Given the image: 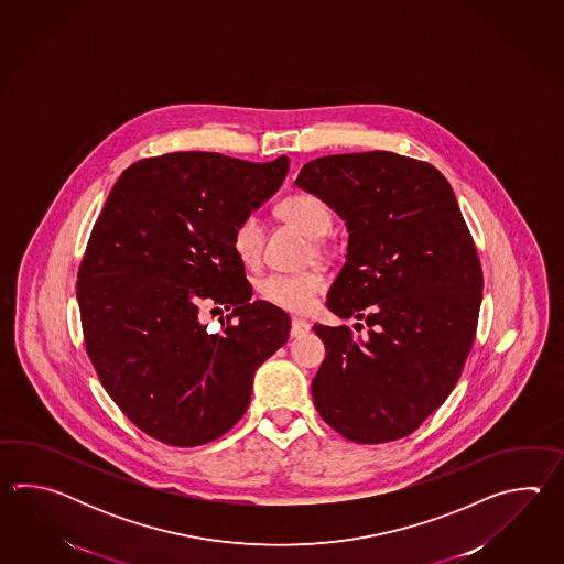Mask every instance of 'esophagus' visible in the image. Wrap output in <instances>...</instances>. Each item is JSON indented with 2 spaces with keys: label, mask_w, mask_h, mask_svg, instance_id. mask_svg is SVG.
<instances>
[{
  "label": "esophagus",
  "mask_w": 564,
  "mask_h": 564,
  "mask_svg": "<svg viewBox=\"0 0 564 564\" xmlns=\"http://www.w3.org/2000/svg\"><path fill=\"white\" fill-rule=\"evenodd\" d=\"M308 330H311V324L306 323V321L292 318V324H290V336L292 338H302V336L308 335Z\"/></svg>",
  "instance_id": "obj_1"
}]
</instances>
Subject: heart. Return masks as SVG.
<instances>
[{
	"mask_svg": "<svg viewBox=\"0 0 564 564\" xmlns=\"http://www.w3.org/2000/svg\"><path fill=\"white\" fill-rule=\"evenodd\" d=\"M276 216L314 240L312 241L314 252H323L318 238H323L333 226V216L318 197L308 193L290 195L276 205ZM262 240H264L262 224L258 221V217L248 216L243 217L234 229L231 243L243 264L256 265L262 256ZM324 288H326V280L323 274L316 270H308L299 274H272L264 278L260 284V292L264 294L268 302L276 304L280 308L304 314L314 308L316 299Z\"/></svg>",
	"mask_w": 564,
	"mask_h": 564,
	"instance_id": "1",
	"label": "heart"
}]
</instances>
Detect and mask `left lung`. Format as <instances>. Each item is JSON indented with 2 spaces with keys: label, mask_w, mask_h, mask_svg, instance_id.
I'll return each mask as SVG.
<instances>
[{
  "label": "left lung",
  "mask_w": 564,
  "mask_h": 564,
  "mask_svg": "<svg viewBox=\"0 0 564 564\" xmlns=\"http://www.w3.org/2000/svg\"><path fill=\"white\" fill-rule=\"evenodd\" d=\"M294 183L347 226L328 311L371 326L352 338L347 324H314L326 347L316 411L355 444L401 440L454 391L476 336L484 278L456 193L430 163L389 151L314 159Z\"/></svg>",
  "instance_id": "8db88e82"
}]
</instances>
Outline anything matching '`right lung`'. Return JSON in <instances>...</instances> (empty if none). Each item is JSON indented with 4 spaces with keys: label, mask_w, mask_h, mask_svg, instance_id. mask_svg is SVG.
Listing matches in <instances>:
<instances>
[{
    "label": "right lung",
    "mask_w": 564,
    "mask_h": 564,
    "mask_svg": "<svg viewBox=\"0 0 564 564\" xmlns=\"http://www.w3.org/2000/svg\"><path fill=\"white\" fill-rule=\"evenodd\" d=\"M286 155L250 163L171 153L122 171L78 272L86 350L120 411L159 442L195 447L229 432L256 369L282 347L290 316L253 300L234 229L280 189ZM204 299L232 312L212 336Z\"/></svg>",
    "instance_id": "obj_1"
}]
</instances>
